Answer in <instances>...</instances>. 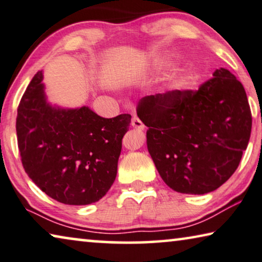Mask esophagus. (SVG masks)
<instances>
[{"instance_id": "34e87169", "label": "esophagus", "mask_w": 262, "mask_h": 262, "mask_svg": "<svg viewBox=\"0 0 262 262\" xmlns=\"http://www.w3.org/2000/svg\"><path fill=\"white\" fill-rule=\"evenodd\" d=\"M131 125L137 128V130H144V124L138 117H134L131 119Z\"/></svg>"}]
</instances>
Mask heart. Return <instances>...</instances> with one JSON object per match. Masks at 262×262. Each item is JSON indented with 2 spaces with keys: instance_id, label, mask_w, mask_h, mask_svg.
<instances>
[{
  "instance_id": "obj_1",
  "label": "heart",
  "mask_w": 262,
  "mask_h": 262,
  "mask_svg": "<svg viewBox=\"0 0 262 262\" xmlns=\"http://www.w3.org/2000/svg\"><path fill=\"white\" fill-rule=\"evenodd\" d=\"M174 86H176V88L182 86V83H180V82H176V83H174Z\"/></svg>"
}]
</instances>
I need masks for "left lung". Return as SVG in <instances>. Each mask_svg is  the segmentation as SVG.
Here are the masks:
<instances>
[{
  "instance_id": "obj_1",
  "label": "left lung",
  "mask_w": 262,
  "mask_h": 262,
  "mask_svg": "<svg viewBox=\"0 0 262 262\" xmlns=\"http://www.w3.org/2000/svg\"><path fill=\"white\" fill-rule=\"evenodd\" d=\"M147 150L167 186L205 194L231 178L246 150L252 114L243 84L215 70L198 90L145 96L137 106Z\"/></svg>"
}]
</instances>
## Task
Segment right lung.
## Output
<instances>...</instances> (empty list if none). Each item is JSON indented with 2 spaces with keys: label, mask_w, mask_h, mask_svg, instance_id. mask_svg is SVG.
Wrapping results in <instances>:
<instances>
[{
  "label": "right lung",
  "mask_w": 262,
  "mask_h": 262,
  "mask_svg": "<svg viewBox=\"0 0 262 262\" xmlns=\"http://www.w3.org/2000/svg\"><path fill=\"white\" fill-rule=\"evenodd\" d=\"M42 79L38 71L17 107L16 134L24 170L46 194L59 203H96L117 176L122 139L131 115L103 118L88 106H51Z\"/></svg>",
  "instance_id": "1"
}]
</instances>
